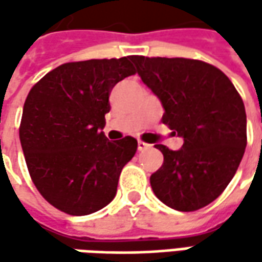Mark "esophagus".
<instances>
[{
  "mask_svg": "<svg viewBox=\"0 0 262 262\" xmlns=\"http://www.w3.org/2000/svg\"><path fill=\"white\" fill-rule=\"evenodd\" d=\"M150 144H147V143H144V141H138V150L140 151H144V150H147V148H150Z\"/></svg>",
  "mask_w": 262,
  "mask_h": 262,
  "instance_id": "esophagus-1",
  "label": "esophagus"
}]
</instances>
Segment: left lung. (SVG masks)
<instances>
[{"label": "left lung", "mask_w": 262, "mask_h": 262, "mask_svg": "<svg viewBox=\"0 0 262 262\" xmlns=\"http://www.w3.org/2000/svg\"><path fill=\"white\" fill-rule=\"evenodd\" d=\"M131 61L163 106V124L184 138L179 150L156 144L163 165L150 176L153 192L178 211L208 206L229 185L245 153L241 96L225 73L198 59L134 55Z\"/></svg>", "instance_id": "left-lung-1"}]
</instances>
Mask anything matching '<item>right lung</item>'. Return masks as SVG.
I'll use <instances>...</instances> for the list:
<instances>
[{"instance_id":"1","label":"right lung","mask_w":262,"mask_h":262,"mask_svg":"<svg viewBox=\"0 0 262 262\" xmlns=\"http://www.w3.org/2000/svg\"><path fill=\"white\" fill-rule=\"evenodd\" d=\"M133 74L131 56L67 62L27 95L20 124L27 169L42 196L67 214H92L115 198L137 140L112 143L102 129L111 90Z\"/></svg>"}]
</instances>
